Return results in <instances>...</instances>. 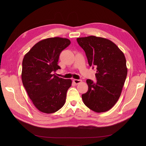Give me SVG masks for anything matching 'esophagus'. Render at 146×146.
Returning a JSON list of instances; mask_svg holds the SVG:
<instances>
[{"mask_svg":"<svg viewBox=\"0 0 146 146\" xmlns=\"http://www.w3.org/2000/svg\"><path fill=\"white\" fill-rule=\"evenodd\" d=\"M73 83H74V84H76V85H78V84H79V83H80L81 82H82V80H78V79H74L73 80Z\"/></svg>","mask_w":146,"mask_h":146,"instance_id":"1","label":"esophagus"}]
</instances>
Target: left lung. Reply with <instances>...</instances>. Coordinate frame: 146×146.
Segmentation results:
<instances>
[{"label":"left lung","mask_w":146,"mask_h":146,"mask_svg":"<svg viewBox=\"0 0 146 146\" xmlns=\"http://www.w3.org/2000/svg\"><path fill=\"white\" fill-rule=\"evenodd\" d=\"M88 63L96 68V82L87 79L88 90L82 95L83 103L96 112L108 111L115 105L124 85L127 68L124 53L106 38L95 36L78 38Z\"/></svg>","instance_id":"left-lung-1"}]
</instances>
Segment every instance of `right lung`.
Segmentation results:
<instances>
[{"mask_svg": "<svg viewBox=\"0 0 146 146\" xmlns=\"http://www.w3.org/2000/svg\"><path fill=\"white\" fill-rule=\"evenodd\" d=\"M70 44L67 38H47L35 44L23 59V85L33 104L42 112H55L66 102L72 80L53 73L60 69L57 64L61 52Z\"/></svg>", "mask_w": 146, "mask_h": 146, "instance_id": "obj_1", "label": "right lung"}]
</instances>
